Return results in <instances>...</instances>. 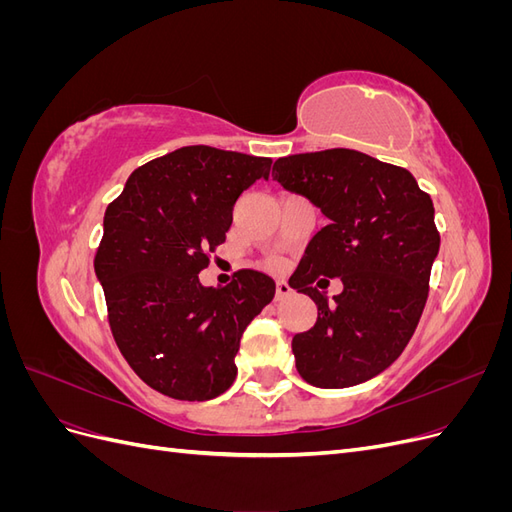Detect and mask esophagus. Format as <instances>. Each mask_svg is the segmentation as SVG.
Returning <instances> with one entry per match:
<instances>
[{
	"mask_svg": "<svg viewBox=\"0 0 512 512\" xmlns=\"http://www.w3.org/2000/svg\"><path fill=\"white\" fill-rule=\"evenodd\" d=\"M290 294H292V288L286 282H277V286H275V301H282V299L290 297Z\"/></svg>",
	"mask_w": 512,
	"mask_h": 512,
	"instance_id": "esophagus-1",
	"label": "esophagus"
}]
</instances>
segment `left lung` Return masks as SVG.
Listing matches in <instances>:
<instances>
[{
	"label": "left lung",
	"mask_w": 512,
	"mask_h": 512,
	"mask_svg": "<svg viewBox=\"0 0 512 512\" xmlns=\"http://www.w3.org/2000/svg\"><path fill=\"white\" fill-rule=\"evenodd\" d=\"M273 181L329 218L288 280L318 307L314 327L292 337L301 378L346 389L378 376L404 352L427 303L440 250L429 194L410 170L354 149L280 158ZM327 276L345 284L333 302L317 290Z\"/></svg>",
	"instance_id": "left-lung-1"
}]
</instances>
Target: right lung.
Here are the masks:
<instances>
[{
    "label": "right lung",
    "instance_id": "obj_1",
    "mask_svg": "<svg viewBox=\"0 0 512 512\" xmlns=\"http://www.w3.org/2000/svg\"><path fill=\"white\" fill-rule=\"evenodd\" d=\"M271 158L207 145L136 168L106 207L94 258L117 348L151 389L183 401L222 395L237 378L241 335L275 294L269 275L241 269L224 288L198 273L226 241L243 190L269 179Z\"/></svg>",
    "mask_w": 512,
    "mask_h": 512
}]
</instances>
